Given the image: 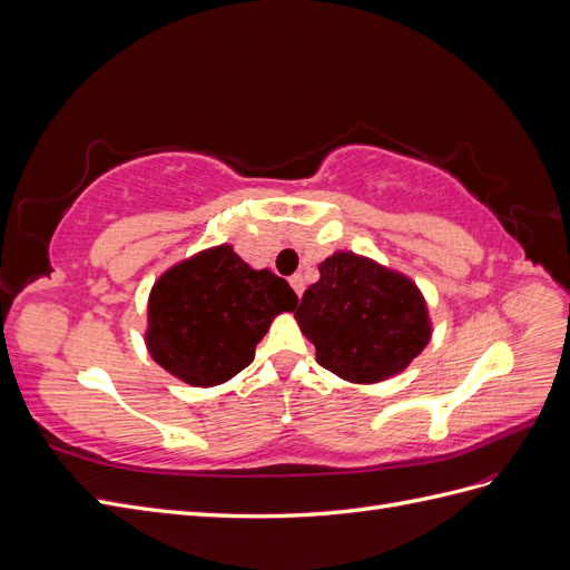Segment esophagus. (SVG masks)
<instances>
[{"mask_svg": "<svg viewBox=\"0 0 570 570\" xmlns=\"http://www.w3.org/2000/svg\"><path fill=\"white\" fill-rule=\"evenodd\" d=\"M289 285H292V289H295V292H297V297L302 299V292H304V278H302V275H299V273H295V275H292V278H289Z\"/></svg>", "mask_w": 570, "mask_h": 570, "instance_id": "esophagus-1", "label": "esophagus"}]
</instances>
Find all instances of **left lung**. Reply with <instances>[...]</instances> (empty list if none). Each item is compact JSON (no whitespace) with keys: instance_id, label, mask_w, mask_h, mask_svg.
<instances>
[{"instance_id":"left-lung-1","label":"left lung","mask_w":570,"mask_h":570,"mask_svg":"<svg viewBox=\"0 0 570 570\" xmlns=\"http://www.w3.org/2000/svg\"><path fill=\"white\" fill-rule=\"evenodd\" d=\"M318 271L295 318L323 368L371 385L402 373L425 350L433 325L406 275L354 252H335Z\"/></svg>"}]
</instances>
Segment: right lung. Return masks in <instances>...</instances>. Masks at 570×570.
<instances>
[{"mask_svg": "<svg viewBox=\"0 0 570 570\" xmlns=\"http://www.w3.org/2000/svg\"><path fill=\"white\" fill-rule=\"evenodd\" d=\"M297 302L287 281L254 271L230 245L204 249L154 283L147 350L187 385H220L252 364L271 321Z\"/></svg>", "mask_w": 570, "mask_h": 570, "instance_id": "1", "label": "right lung"}]
</instances>
